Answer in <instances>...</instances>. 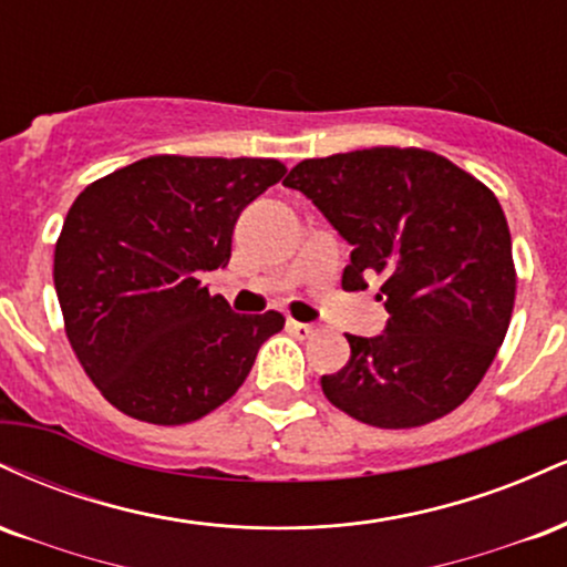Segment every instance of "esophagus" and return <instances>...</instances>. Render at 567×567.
<instances>
[{
  "instance_id": "34e87169",
  "label": "esophagus",
  "mask_w": 567,
  "mask_h": 567,
  "mask_svg": "<svg viewBox=\"0 0 567 567\" xmlns=\"http://www.w3.org/2000/svg\"><path fill=\"white\" fill-rule=\"evenodd\" d=\"M288 330H290V333L296 336V338H301V341H303V338L315 336V328H311V324H306V322H296V320H290V322H288Z\"/></svg>"
}]
</instances>
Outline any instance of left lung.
<instances>
[{"mask_svg": "<svg viewBox=\"0 0 567 567\" xmlns=\"http://www.w3.org/2000/svg\"><path fill=\"white\" fill-rule=\"evenodd\" d=\"M354 247L343 290L381 282L375 338L349 336V362L322 392L379 429L432 424L470 396L509 330L517 271L496 194L451 159L415 146L303 159L282 181Z\"/></svg>", "mask_w": 567, "mask_h": 567, "instance_id": "obj_1", "label": "left lung"}]
</instances>
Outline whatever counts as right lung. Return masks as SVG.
Returning a JSON list of instances; mask_svg holds the SVG:
<instances>
[{
	"instance_id": "add662e5",
	"label": "right lung",
	"mask_w": 567,
	"mask_h": 567,
	"mask_svg": "<svg viewBox=\"0 0 567 567\" xmlns=\"http://www.w3.org/2000/svg\"><path fill=\"white\" fill-rule=\"evenodd\" d=\"M288 167L157 154L90 184L63 220L53 279L76 360L116 410L181 426L243 386L279 311L234 315L202 275L224 269L239 213Z\"/></svg>"
}]
</instances>
